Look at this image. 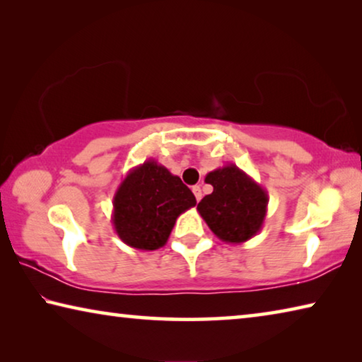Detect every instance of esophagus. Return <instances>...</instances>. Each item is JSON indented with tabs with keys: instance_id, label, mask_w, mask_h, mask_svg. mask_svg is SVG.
Masks as SVG:
<instances>
[{
	"instance_id": "34e87169",
	"label": "esophagus",
	"mask_w": 362,
	"mask_h": 362,
	"mask_svg": "<svg viewBox=\"0 0 362 362\" xmlns=\"http://www.w3.org/2000/svg\"><path fill=\"white\" fill-rule=\"evenodd\" d=\"M192 189H193V194H194V198H196V201H199L201 198H203V193H201V187H198V185H196V187H193Z\"/></svg>"
}]
</instances>
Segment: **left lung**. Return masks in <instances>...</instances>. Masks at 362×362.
Returning <instances> with one entry per match:
<instances>
[{
    "label": "left lung",
    "mask_w": 362,
    "mask_h": 362,
    "mask_svg": "<svg viewBox=\"0 0 362 362\" xmlns=\"http://www.w3.org/2000/svg\"><path fill=\"white\" fill-rule=\"evenodd\" d=\"M214 192L198 204L199 216L218 240L241 244L262 230L268 211V193L236 164L211 170L204 179Z\"/></svg>",
    "instance_id": "8db88e82"
}]
</instances>
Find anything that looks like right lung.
<instances>
[{
  "label": "right lung",
  "instance_id": "obj_1",
  "mask_svg": "<svg viewBox=\"0 0 362 362\" xmlns=\"http://www.w3.org/2000/svg\"><path fill=\"white\" fill-rule=\"evenodd\" d=\"M194 204V194L180 177L150 158L121 180L113 196L112 223L129 247L156 250L168 243L177 217Z\"/></svg>",
  "mask_w": 362,
  "mask_h": 362
}]
</instances>
